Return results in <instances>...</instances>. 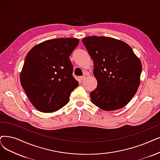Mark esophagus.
<instances>
[{"label":"esophagus","mask_w":160,"mask_h":160,"mask_svg":"<svg viewBox=\"0 0 160 160\" xmlns=\"http://www.w3.org/2000/svg\"><path fill=\"white\" fill-rule=\"evenodd\" d=\"M86 77H87V75H82V76L80 77V79H81V80H84V79L86 78Z\"/></svg>","instance_id":"1"}]
</instances>
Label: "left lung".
Segmentation results:
<instances>
[{"mask_svg": "<svg viewBox=\"0 0 160 160\" xmlns=\"http://www.w3.org/2000/svg\"><path fill=\"white\" fill-rule=\"evenodd\" d=\"M94 63L97 87L90 93L92 103L105 111L129 103L140 85L142 65L126 42L112 37L92 36L82 39Z\"/></svg>", "mask_w": 160, "mask_h": 160, "instance_id": "left-lung-1", "label": "left lung"}]
</instances>
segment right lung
<instances>
[{
    "instance_id": "obj_1",
    "label": "right lung",
    "mask_w": 160,
    "mask_h": 160,
    "mask_svg": "<svg viewBox=\"0 0 160 160\" xmlns=\"http://www.w3.org/2000/svg\"><path fill=\"white\" fill-rule=\"evenodd\" d=\"M75 38H58L35 45L28 52L20 82L31 104L41 112H53L67 104L79 82L72 75L69 56L78 47Z\"/></svg>"
}]
</instances>
